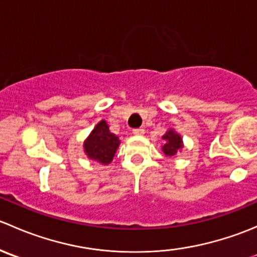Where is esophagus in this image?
Returning a JSON list of instances; mask_svg holds the SVG:
<instances>
[{
    "label": "esophagus",
    "instance_id": "1",
    "mask_svg": "<svg viewBox=\"0 0 257 257\" xmlns=\"http://www.w3.org/2000/svg\"><path fill=\"white\" fill-rule=\"evenodd\" d=\"M144 133H145V131L143 128H137V129H134V131H133L134 136H143Z\"/></svg>",
    "mask_w": 257,
    "mask_h": 257
}]
</instances>
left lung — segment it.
Here are the masks:
<instances>
[{"mask_svg": "<svg viewBox=\"0 0 257 257\" xmlns=\"http://www.w3.org/2000/svg\"><path fill=\"white\" fill-rule=\"evenodd\" d=\"M162 139L164 141L162 150L164 152V154L167 157H175L179 152H181V149L184 148L183 138H181L180 134L178 132H175V129L169 128L165 132L164 136L162 137Z\"/></svg>", "mask_w": 257, "mask_h": 257, "instance_id": "left-lung-1", "label": "left lung"}]
</instances>
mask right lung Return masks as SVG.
<instances>
[{"label": "right lung", "mask_w": 257, "mask_h": 257, "mask_svg": "<svg viewBox=\"0 0 257 257\" xmlns=\"http://www.w3.org/2000/svg\"><path fill=\"white\" fill-rule=\"evenodd\" d=\"M119 144H120V141L118 137L110 133L109 125L104 119H102L98 121L97 125L84 141L83 150L88 159L102 165H108L112 163Z\"/></svg>", "instance_id": "right-lung-1"}]
</instances>
